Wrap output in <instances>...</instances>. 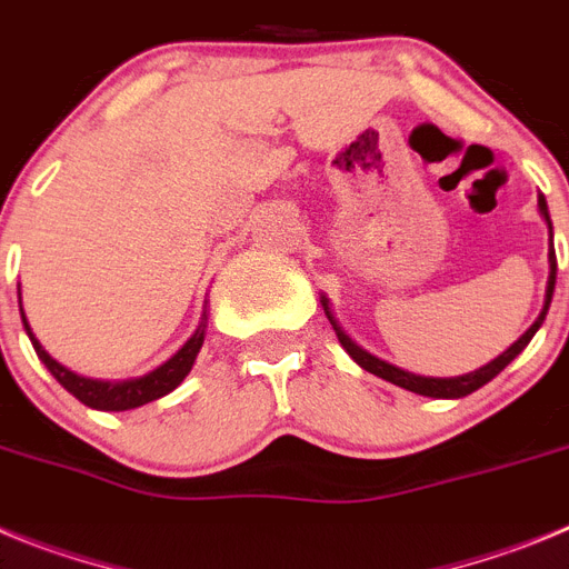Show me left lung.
Returning <instances> with one entry per match:
<instances>
[{
  "mask_svg": "<svg viewBox=\"0 0 569 569\" xmlns=\"http://www.w3.org/2000/svg\"><path fill=\"white\" fill-rule=\"evenodd\" d=\"M539 207H541V214L547 218V223H550V214H547V201L545 198H539ZM552 289H556V249H552V227H550V280H547V297H545V309H541V315L536 317V322L530 326V329L525 331V335L519 337V340L513 342V346L505 351V355L496 357L493 362H488V366H482L479 371L473 373H465V377H450V380H433V377H417V373H408V371H399V368L388 366V362L377 360V357H371L368 351H362L360 346H355V342L348 340L346 335L340 331V326L335 322V317H331L329 311V303L322 300V306H326V315H329L331 326H335L337 337H340L342 348H346L348 355L355 357L357 366H362L366 371L377 373V377H382V380L393 382V386L406 388V391H413V393H422V397H445V399H457V397H468V393H473L476 388H482L485 382H490L499 371H505V366H508L510 360H516V357L525 351V346L530 340H533V335L539 331V326L545 322L547 317V309H550V300H552Z\"/></svg>",
  "mask_w": 569,
  "mask_h": 569,
  "instance_id": "1",
  "label": "left lung"
}]
</instances>
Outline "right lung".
<instances>
[{
	"instance_id": "1",
	"label": "right lung",
	"mask_w": 569,
	"mask_h": 569,
	"mask_svg": "<svg viewBox=\"0 0 569 569\" xmlns=\"http://www.w3.org/2000/svg\"><path fill=\"white\" fill-rule=\"evenodd\" d=\"M19 311H22V297H19ZM22 322H24V331H28L30 342H33L36 355L39 360L48 366V371L53 373L56 380L61 386L68 388L79 402H84L87 408H96V411H130V408L138 406H147L152 399L163 397V393H170L172 388H178L183 382V377L189 373L192 362H196L198 351L203 346V329L207 326H198V331L187 340V346L178 351L172 360H167L163 366H158L156 371L144 373V377H138V380H127V382H101V380H87V377H79V373L68 371L64 366L53 360V357L39 346V340L33 337L30 331L28 320H24V311H22Z\"/></svg>"
}]
</instances>
